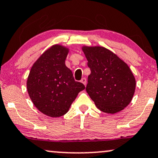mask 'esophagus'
Here are the masks:
<instances>
[{
    "label": "esophagus",
    "mask_w": 158,
    "mask_h": 158,
    "mask_svg": "<svg viewBox=\"0 0 158 158\" xmlns=\"http://www.w3.org/2000/svg\"><path fill=\"white\" fill-rule=\"evenodd\" d=\"M81 82L83 83L85 85H86V84H87V79H86V78H82L81 80Z\"/></svg>",
    "instance_id": "34e87169"
}]
</instances>
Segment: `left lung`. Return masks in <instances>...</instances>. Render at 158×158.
Segmentation results:
<instances>
[{
    "label": "left lung",
    "instance_id": "left-lung-1",
    "mask_svg": "<svg viewBox=\"0 0 158 158\" xmlns=\"http://www.w3.org/2000/svg\"><path fill=\"white\" fill-rule=\"evenodd\" d=\"M91 71L86 91L103 112L115 114L131 103L135 80L131 69L115 54L104 47L82 48Z\"/></svg>",
    "mask_w": 158,
    "mask_h": 158
}]
</instances>
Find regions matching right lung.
Instances as JSON below:
<instances>
[{
  "mask_svg": "<svg viewBox=\"0 0 158 158\" xmlns=\"http://www.w3.org/2000/svg\"><path fill=\"white\" fill-rule=\"evenodd\" d=\"M68 52L62 46H52L33 64L27 78L32 102L41 112L52 117L66 114L78 93L85 88L75 81L65 64Z\"/></svg>",
  "mask_w": 158,
  "mask_h": 158,
  "instance_id": "add662e5",
  "label": "right lung"
}]
</instances>
